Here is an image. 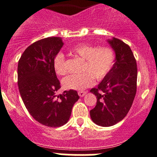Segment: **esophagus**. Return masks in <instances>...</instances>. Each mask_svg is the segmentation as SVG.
<instances>
[{"mask_svg": "<svg viewBox=\"0 0 157 157\" xmlns=\"http://www.w3.org/2000/svg\"><path fill=\"white\" fill-rule=\"evenodd\" d=\"M78 96H79L80 98H82V97H84V96L86 94V91H78Z\"/></svg>", "mask_w": 157, "mask_h": 157, "instance_id": "1", "label": "esophagus"}]
</instances>
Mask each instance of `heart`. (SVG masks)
Masks as SVG:
<instances>
[{
  "label": "heart",
  "mask_w": 157,
  "mask_h": 157,
  "mask_svg": "<svg viewBox=\"0 0 157 157\" xmlns=\"http://www.w3.org/2000/svg\"><path fill=\"white\" fill-rule=\"evenodd\" d=\"M71 53L83 59L81 74L69 75L62 80L63 86L67 90H82L94 84V78L98 81L104 79L114 65L116 55L112 48L97 47L87 44H80L71 49ZM56 73L63 75L67 72L65 56L57 52L52 60Z\"/></svg>",
  "instance_id": "obj_1"
}]
</instances>
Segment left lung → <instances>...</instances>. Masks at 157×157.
<instances>
[{"instance_id":"obj_1","label":"left lung","mask_w":157,"mask_h":157,"mask_svg":"<svg viewBox=\"0 0 157 157\" xmlns=\"http://www.w3.org/2000/svg\"><path fill=\"white\" fill-rule=\"evenodd\" d=\"M108 41L116 52L115 63L98 87L90 90L98 99L90 114L101 127H111L124 119L137 91L138 68L130 46L116 37Z\"/></svg>"}]
</instances>
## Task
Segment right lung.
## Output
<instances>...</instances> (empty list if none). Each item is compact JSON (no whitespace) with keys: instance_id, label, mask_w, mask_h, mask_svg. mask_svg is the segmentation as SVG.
Returning <instances> with one entry per match:
<instances>
[{"instance_id":"1","label":"right lung","mask_w":157,"mask_h":157,"mask_svg":"<svg viewBox=\"0 0 157 157\" xmlns=\"http://www.w3.org/2000/svg\"><path fill=\"white\" fill-rule=\"evenodd\" d=\"M63 45L59 37L43 38L27 47L18 63V86L22 100L32 117L46 127L66 124L73 105L79 99L73 90L56 94L60 83L52 60Z\"/></svg>"}]
</instances>
